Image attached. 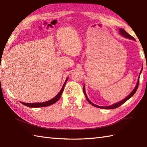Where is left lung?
Wrapping results in <instances>:
<instances>
[{
	"label": "left lung",
	"mask_w": 147,
	"mask_h": 147,
	"mask_svg": "<svg viewBox=\"0 0 147 147\" xmlns=\"http://www.w3.org/2000/svg\"><path fill=\"white\" fill-rule=\"evenodd\" d=\"M119 33H120V34H121V35L122 36H123L124 37H125V38H129V39H130V40H135V39L132 36H131V35H129V34L127 33L126 32V31L124 30H123V28H119ZM142 71V69H141V71H140V74H141ZM139 80H140V76H139L138 79V82H137V83H136V86H135V88H134V90L131 92V93L128 96H127L125 98H124V100H123L119 102L116 103V104H113V105H109V106H107V107H102V106H98V105H95V104H93V103L88 99V96H87V95H86V94L85 88V85H84V86H83V93H84V94H85V97H86V100H87V101H88L90 104L92 105L93 106H94V107H98V108H100V109H115V108H117V107H119L120 105H121L122 104H124V102H126V101L127 100H129L131 97V96H133V95L135 94V92H136L137 89H138V85H139Z\"/></svg>",
	"instance_id": "8db88e82"
}]
</instances>
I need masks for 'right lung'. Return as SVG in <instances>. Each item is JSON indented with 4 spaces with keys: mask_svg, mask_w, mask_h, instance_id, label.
<instances>
[{
    "mask_svg": "<svg viewBox=\"0 0 147 147\" xmlns=\"http://www.w3.org/2000/svg\"><path fill=\"white\" fill-rule=\"evenodd\" d=\"M67 80H68V78L66 79V80L65 81V83H64V85H63V86H62L61 91L59 92L58 94L56 95L55 97H54L51 100H49V101H47V102H40V103H24V102H20L22 104L26 105V106H27V107H35V108L47 107V106H49L51 105L54 104H55V102H57L59 100V98H61V95H62V92H63L64 86L65 85V83H66V82L67 81Z\"/></svg>",
    "mask_w": 147,
    "mask_h": 147,
    "instance_id": "right-lung-1",
    "label": "right lung"
}]
</instances>
